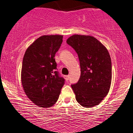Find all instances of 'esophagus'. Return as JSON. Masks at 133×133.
<instances>
[{"label": "esophagus", "instance_id": "obj_1", "mask_svg": "<svg viewBox=\"0 0 133 133\" xmlns=\"http://www.w3.org/2000/svg\"><path fill=\"white\" fill-rule=\"evenodd\" d=\"M64 78H65V80L68 81L69 79V75H65V76H64Z\"/></svg>", "mask_w": 133, "mask_h": 133}]
</instances>
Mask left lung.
Returning <instances> with one entry per match:
<instances>
[{
  "label": "left lung",
  "mask_w": 133,
  "mask_h": 133,
  "mask_svg": "<svg viewBox=\"0 0 133 133\" xmlns=\"http://www.w3.org/2000/svg\"><path fill=\"white\" fill-rule=\"evenodd\" d=\"M66 42L77 53L80 64V78L71 85L76 100L85 108L98 105L111 86L112 64L108 51L91 36L74 35Z\"/></svg>",
  "instance_id": "1"
}]
</instances>
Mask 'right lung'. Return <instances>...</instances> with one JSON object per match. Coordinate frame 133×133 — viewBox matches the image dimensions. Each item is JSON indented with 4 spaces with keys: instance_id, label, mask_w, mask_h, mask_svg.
<instances>
[{
    "instance_id": "right-lung-1",
    "label": "right lung",
    "mask_w": 133,
    "mask_h": 133,
    "mask_svg": "<svg viewBox=\"0 0 133 133\" xmlns=\"http://www.w3.org/2000/svg\"><path fill=\"white\" fill-rule=\"evenodd\" d=\"M62 35H44L35 40L25 53L21 70L23 89L35 105L47 108L57 102L65 79L56 71V53Z\"/></svg>"
}]
</instances>
